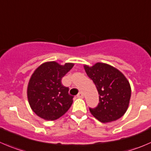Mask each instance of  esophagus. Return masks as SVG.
I'll use <instances>...</instances> for the list:
<instances>
[{"label":"esophagus","instance_id":"1","mask_svg":"<svg viewBox=\"0 0 151 151\" xmlns=\"http://www.w3.org/2000/svg\"><path fill=\"white\" fill-rule=\"evenodd\" d=\"M83 96H83V93H82V92H80V93H79L77 95V97L80 98V99H83Z\"/></svg>","mask_w":151,"mask_h":151}]
</instances>
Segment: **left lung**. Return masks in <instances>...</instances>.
Masks as SVG:
<instances>
[{
	"instance_id": "obj_1",
	"label": "left lung",
	"mask_w": 151,
	"mask_h": 151,
	"mask_svg": "<svg viewBox=\"0 0 151 151\" xmlns=\"http://www.w3.org/2000/svg\"><path fill=\"white\" fill-rule=\"evenodd\" d=\"M89 78L93 80L99 93V102L90 112L101 122L117 120L128 110L131 96L129 82L117 68L103 63L92 66L84 65Z\"/></svg>"
}]
</instances>
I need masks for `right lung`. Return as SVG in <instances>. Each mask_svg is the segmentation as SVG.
Listing matches in <instances>:
<instances>
[{"mask_svg":"<svg viewBox=\"0 0 151 151\" xmlns=\"http://www.w3.org/2000/svg\"><path fill=\"white\" fill-rule=\"evenodd\" d=\"M74 64L60 65L55 61L43 63L29 79L27 97L32 111L45 120L58 119L68 111L74 96L68 94V88L61 83L63 77Z\"/></svg>","mask_w":151,"mask_h":151,"instance_id":"right-lung-1","label":"right lung"}]
</instances>
